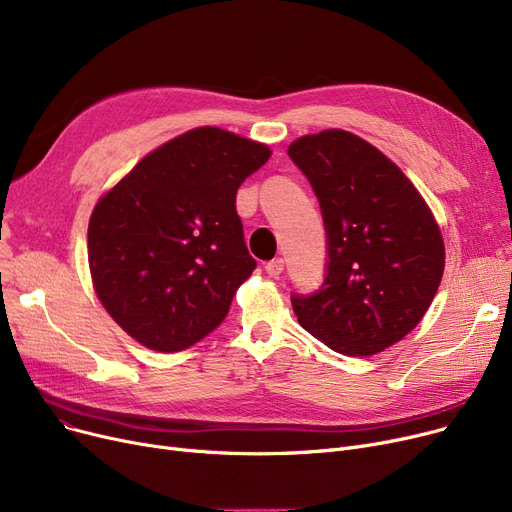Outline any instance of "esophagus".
<instances>
[{
  "mask_svg": "<svg viewBox=\"0 0 512 512\" xmlns=\"http://www.w3.org/2000/svg\"><path fill=\"white\" fill-rule=\"evenodd\" d=\"M265 272L270 274V276H274V278H278V276L284 272V259H272V261H267V263H265Z\"/></svg>",
  "mask_w": 512,
  "mask_h": 512,
  "instance_id": "1",
  "label": "esophagus"
}]
</instances>
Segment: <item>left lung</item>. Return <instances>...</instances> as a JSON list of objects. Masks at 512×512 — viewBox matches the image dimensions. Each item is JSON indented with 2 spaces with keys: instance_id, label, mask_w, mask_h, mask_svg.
<instances>
[{
  "instance_id": "8db88e82",
  "label": "left lung",
  "mask_w": 512,
  "mask_h": 512,
  "mask_svg": "<svg viewBox=\"0 0 512 512\" xmlns=\"http://www.w3.org/2000/svg\"><path fill=\"white\" fill-rule=\"evenodd\" d=\"M328 234V276L292 297L299 324L332 351L371 357L405 338L432 305L444 238L432 209L392 159L357 134L328 128L292 141Z\"/></svg>"
}]
</instances>
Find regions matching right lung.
Instances as JSON below:
<instances>
[{
  "mask_svg": "<svg viewBox=\"0 0 512 512\" xmlns=\"http://www.w3.org/2000/svg\"><path fill=\"white\" fill-rule=\"evenodd\" d=\"M272 149L199 126L147 153L89 220V270L116 324L159 353L193 346L222 324L253 270L236 191Z\"/></svg>",
  "mask_w": 512,
  "mask_h": 512,
  "instance_id": "right-lung-1",
  "label": "right lung"
}]
</instances>
